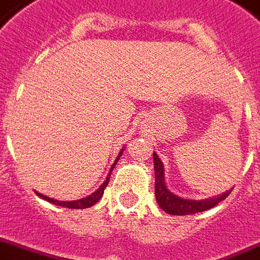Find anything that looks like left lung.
I'll use <instances>...</instances> for the list:
<instances>
[{
	"mask_svg": "<svg viewBox=\"0 0 260 260\" xmlns=\"http://www.w3.org/2000/svg\"><path fill=\"white\" fill-rule=\"evenodd\" d=\"M154 168H155V198L158 205L165 213L172 215H188V214L202 213L206 210L217 206L219 202H222L232 191H226L222 195L206 201H188L181 199L178 196L173 195L166 188L165 177H164V165H162L159 156L154 152Z\"/></svg>",
	"mask_w": 260,
	"mask_h": 260,
	"instance_id": "left-lung-1",
	"label": "left lung"
}]
</instances>
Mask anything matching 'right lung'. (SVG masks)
<instances>
[{"label": "right lung", "instance_id": "obj_1", "mask_svg": "<svg viewBox=\"0 0 260 260\" xmlns=\"http://www.w3.org/2000/svg\"><path fill=\"white\" fill-rule=\"evenodd\" d=\"M122 152V151H121ZM121 152H120V155H121ZM118 161V158L116 159V162ZM116 162L113 164L112 169H110V173H112V170L114 169V166H116ZM110 173H109V176L106 177V180H105V183L101 185V187L96 189V191L94 192V193H91L90 196H87V198H83V199H79V201H72V202H59V201H55V199H51V198H47V196L42 195V193H38L37 195L39 196V198H42V199H45V201L50 202V203H54V205L57 206H61V207H68V209H87V207H91V206H94L96 202L102 198V195H104V191L105 188H106V185L109 184V180H110Z\"/></svg>", "mask_w": 260, "mask_h": 260}]
</instances>
